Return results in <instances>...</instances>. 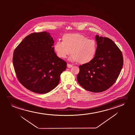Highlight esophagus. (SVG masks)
I'll return each mask as SVG.
<instances>
[{
  "mask_svg": "<svg viewBox=\"0 0 135 135\" xmlns=\"http://www.w3.org/2000/svg\"><path fill=\"white\" fill-rule=\"evenodd\" d=\"M67 67L68 68H71V67H72V65H70V64H67Z\"/></svg>",
  "mask_w": 135,
  "mask_h": 135,
  "instance_id": "34e87169",
  "label": "esophagus"
}]
</instances>
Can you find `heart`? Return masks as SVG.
<instances>
[{
    "label": "heart",
    "mask_w": 135,
    "mask_h": 135,
    "mask_svg": "<svg viewBox=\"0 0 135 135\" xmlns=\"http://www.w3.org/2000/svg\"><path fill=\"white\" fill-rule=\"evenodd\" d=\"M62 42L57 41L54 49L59 57L65 59L70 54V59L80 64L90 63L96 55L97 44L94 39H89L80 33H67L63 36Z\"/></svg>",
    "instance_id": "obj_1"
}]
</instances>
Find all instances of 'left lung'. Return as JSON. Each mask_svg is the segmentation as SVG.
Wrapping results in <instances>:
<instances>
[{"label": "left lung", "mask_w": 135, "mask_h": 135, "mask_svg": "<svg viewBox=\"0 0 135 135\" xmlns=\"http://www.w3.org/2000/svg\"><path fill=\"white\" fill-rule=\"evenodd\" d=\"M96 55L90 63L80 65L77 80L86 90L100 93L116 81L123 65L122 52L112 40L96 35Z\"/></svg>", "instance_id": "1"}]
</instances>
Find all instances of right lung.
I'll return each mask as SVG.
<instances>
[{
	"label": "right lung",
	"instance_id": "right-lung-1",
	"mask_svg": "<svg viewBox=\"0 0 135 135\" xmlns=\"http://www.w3.org/2000/svg\"><path fill=\"white\" fill-rule=\"evenodd\" d=\"M49 33H33L16 48L13 64L19 81L26 89L38 94L49 92L59 83L67 63L54 51Z\"/></svg>",
	"mask_w": 135,
	"mask_h": 135
}]
</instances>
